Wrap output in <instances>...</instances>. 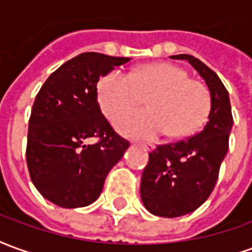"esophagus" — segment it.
Returning <instances> with one entry per match:
<instances>
[{"instance_id": "obj_1", "label": "esophagus", "mask_w": 252, "mask_h": 252, "mask_svg": "<svg viewBox=\"0 0 252 252\" xmlns=\"http://www.w3.org/2000/svg\"><path fill=\"white\" fill-rule=\"evenodd\" d=\"M141 146H142L145 150H148V152H150V150H153V149H154V145L153 144H148V142H142V144H141Z\"/></svg>"}]
</instances>
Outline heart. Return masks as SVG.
<instances>
[{
    "mask_svg": "<svg viewBox=\"0 0 252 252\" xmlns=\"http://www.w3.org/2000/svg\"><path fill=\"white\" fill-rule=\"evenodd\" d=\"M98 99L110 119L138 107L148 99L149 110L128 113L117 121L126 135L152 138L166 131L184 137L199 128L211 106L208 88L189 78L184 68L153 63L127 73L114 69L100 79Z\"/></svg>",
    "mask_w": 252,
    "mask_h": 252,
    "instance_id": "1",
    "label": "heart"
}]
</instances>
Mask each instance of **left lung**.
<instances>
[{
    "instance_id": "8db88e82",
    "label": "left lung",
    "mask_w": 252,
    "mask_h": 252,
    "mask_svg": "<svg viewBox=\"0 0 252 252\" xmlns=\"http://www.w3.org/2000/svg\"><path fill=\"white\" fill-rule=\"evenodd\" d=\"M170 58L188 60L201 75L211 93V111L199 133L177 142L157 145L149 153L141 179V197L149 212L162 218L193 212L208 199L228 150L234 124L228 91L219 76L194 56Z\"/></svg>"
}]
</instances>
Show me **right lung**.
Wrapping results in <instances>:
<instances>
[{
    "mask_svg": "<svg viewBox=\"0 0 252 252\" xmlns=\"http://www.w3.org/2000/svg\"><path fill=\"white\" fill-rule=\"evenodd\" d=\"M128 60L80 53L51 73L36 95L27 165L33 185L51 203L63 208L94 203L130 146L100 111L96 87L99 79ZM93 139L97 141L90 144Z\"/></svg>",
    "mask_w": 252,
    "mask_h": 252,
    "instance_id": "obj_1",
    "label": "right lung"
}]
</instances>
